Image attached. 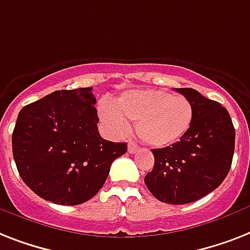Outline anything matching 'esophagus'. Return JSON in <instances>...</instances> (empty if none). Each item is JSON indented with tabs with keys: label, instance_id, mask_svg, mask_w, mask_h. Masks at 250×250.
<instances>
[{
	"label": "esophagus",
	"instance_id": "esophagus-1",
	"mask_svg": "<svg viewBox=\"0 0 250 250\" xmlns=\"http://www.w3.org/2000/svg\"><path fill=\"white\" fill-rule=\"evenodd\" d=\"M136 151H139V146L135 145V144H129V145H128V153L129 154H135Z\"/></svg>",
	"mask_w": 250,
	"mask_h": 250
}]
</instances>
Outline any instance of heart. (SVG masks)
Wrapping results in <instances>:
<instances>
[{
	"label": "heart",
	"mask_w": 250,
	"mask_h": 250,
	"mask_svg": "<svg viewBox=\"0 0 250 250\" xmlns=\"http://www.w3.org/2000/svg\"><path fill=\"white\" fill-rule=\"evenodd\" d=\"M99 117L115 136L129 129L136 122V133L151 147H166L177 143L190 128L194 117L191 101L182 95L162 90H133L122 93L110 103H103Z\"/></svg>",
	"instance_id": "obj_1"
}]
</instances>
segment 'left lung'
Masks as SVG:
<instances>
[{
    "label": "left lung",
    "instance_id": "obj_1",
    "mask_svg": "<svg viewBox=\"0 0 250 250\" xmlns=\"http://www.w3.org/2000/svg\"><path fill=\"white\" fill-rule=\"evenodd\" d=\"M191 101L194 117L180 141L153 149V171L145 176L149 191L168 204H188L208 195L230 171L235 128L229 111L194 88H176Z\"/></svg>",
    "mask_w": 250,
    "mask_h": 250
}]
</instances>
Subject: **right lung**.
<instances>
[{
	"label": "right lung",
	"instance_id": "right-lung-1",
	"mask_svg": "<svg viewBox=\"0 0 250 250\" xmlns=\"http://www.w3.org/2000/svg\"><path fill=\"white\" fill-rule=\"evenodd\" d=\"M92 87L55 91L24 106L13 132V155L20 177L44 200L77 206L103 188L125 143L97 131Z\"/></svg>",
	"mask_w": 250,
	"mask_h": 250
}]
</instances>
